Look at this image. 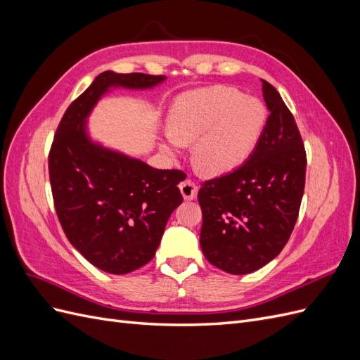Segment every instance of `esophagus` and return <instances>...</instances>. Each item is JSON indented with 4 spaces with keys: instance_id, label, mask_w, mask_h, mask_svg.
<instances>
[{
    "instance_id": "34e87169",
    "label": "esophagus",
    "mask_w": 360,
    "mask_h": 360,
    "mask_svg": "<svg viewBox=\"0 0 360 360\" xmlns=\"http://www.w3.org/2000/svg\"><path fill=\"white\" fill-rule=\"evenodd\" d=\"M180 192H181L184 200H189V201H191V200H193V198H197L198 186H197V184H195L191 179H186V180H183V181L180 183Z\"/></svg>"
}]
</instances>
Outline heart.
Masks as SVG:
<instances>
[{"instance_id":"1","label":"heart","mask_w":360,"mask_h":360,"mask_svg":"<svg viewBox=\"0 0 360 360\" xmlns=\"http://www.w3.org/2000/svg\"><path fill=\"white\" fill-rule=\"evenodd\" d=\"M266 120L263 102L233 86L214 85L184 93L169 110V130L163 135L162 150L176 156L184 144L197 140V167L210 176H222L250 156Z\"/></svg>"}]
</instances>
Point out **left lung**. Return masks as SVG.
<instances>
[{
	"mask_svg": "<svg viewBox=\"0 0 360 360\" xmlns=\"http://www.w3.org/2000/svg\"><path fill=\"white\" fill-rule=\"evenodd\" d=\"M263 96L270 115L252 155L198 191L202 254L231 275L252 274L279 255L304 191L307 151L296 120L267 81Z\"/></svg>",
	"mask_w": 360,
	"mask_h": 360,
	"instance_id": "left-lung-1",
	"label": "left lung"
}]
</instances>
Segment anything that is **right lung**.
Returning <instances> with one entry per match:
<instances>
[{"label": "right lung", "instance_id": "1", "mask_svg": "<svg viewBox=\"0 0 360 360\" xmlns=\"http://www.w3.org/2000/svg\"><path fill=\"white\" fill-rule=\"evenodd\" d=\"M165 76L103 72L64 112L48 156L53 205L69 242L93 266L124 275L153 259L181 204L180 169H156L86 136L85 118L110 86L150 89Z\"/></svg>", "mask_w": 360, "mask_h": 360}]
</instances>
